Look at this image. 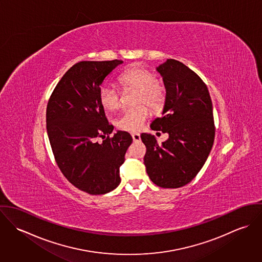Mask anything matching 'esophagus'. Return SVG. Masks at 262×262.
Returning a JSON list of instances; mask_svg holds the SVG:
<instances>
[{"instance_id":"obj_1","label":"esophagus","mask_w":262,"mask_h":262,"mask_svg":"<svg viewBox=\"0 0 262 262\" xmlns=\"http://www.w3.org/2000/svg\"><path fill=\"white\" fill-rule=\"evenodd\" d=\"M131 136H132V139H133L134 142H138V141L141 140V137H140L139 133H132Z\"/></svg>"}]
</instances>
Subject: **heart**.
Masks as SVG:
<instances>
[{
	"mask_svg": "<svg viewBox=\"0 0 262 262\" xmlns=\"http://www.w3.org/2000/svg\"><path fill=\"white\" fill-rule=\"evenodd\" d=\"M120 81L124 86L134 88L139 91L138 104H146L153 109H157L164 101L163 88L157 83V78L149 70L142 67H134L126 71L120 76ZM99 100L102 107L108 111H115L120 107V93L112 84H104L99 91ZM149 115L145 106L128 109L117 119V126L126 131H137L142 126Z\"/></svg>",
	"mask_w": 262,
	"mask_h": 262,
	"instance_id": "heart-1",
	"label": "heart"
}]
</instances>
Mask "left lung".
<instances>
[{"instance_id": "left-lung-1", "label": "left lung", "mask_w": 262, "mask_h": 262, "mask_svg": "<svg viewBox=\"0 0 262 262\" xmlns=\"http://www.w3.org/2000/svg\"><path fill=\"white\" fill-rule=\"evenodd\" d=\"M156 71L166 94L162 117L154 119L150 128L167 133L168 139L160 145L154 135L141 134L144 164L156 186L184 187L199 173L213 147V105L205 82L184 63L167 59Z\"/></svg>"}]
</instances>
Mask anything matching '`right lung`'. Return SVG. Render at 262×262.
Masks as SVG:
<instances>
[{"instance_id":"1","label":"right lung","mask_w":262,"mask_h":262,"mask_svg":"<svg viewBox=\"0 0 262 262\" xmlns=\"http://www.w3.org/2000/svg\"><path fill=\"white\" fill-rule=\"evenodd\" d=\"M122 60L80 61L55 86L46 110L49 142L58 167L75 187L103 194L119 186L120 166L133 139L126 131L113 134L99 91ZM99 137L104 140L98 143Z\"/></svg>"}]
</instances>
